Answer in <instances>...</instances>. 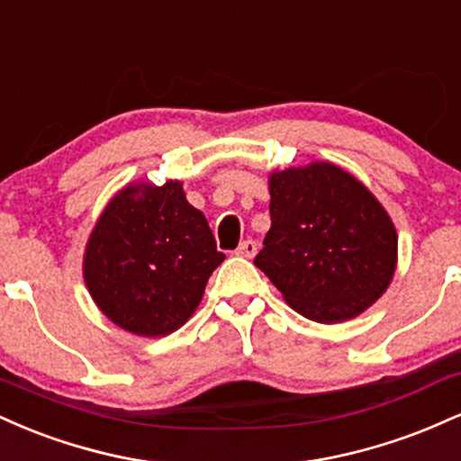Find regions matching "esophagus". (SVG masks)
<instances>
[{
  "label": "esophagus",
  "mask_w": 461,
  "mask_h": 461,
  "mask_svg": "<svg viewBox=\"0 0 461 461\" xmlns=\"http://www.w3.org/2000/svg\"><path fill=\"white\" fill-rule=\"evenodd\" d=\"M258 253V242L251 240V238H247V240H242L240 245L236 249V256L240 258H253Z\"/></svg>",
  "instance_id": "1"
}]
</instances>
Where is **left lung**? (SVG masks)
Returning a JSON list of instances; mask_svg holds the SVG:
<instances>
[{
  "label": "left lung",
  "instance_id": "obj_1",
  "mask_svg": "<svg viewBox=\"0 0 461 461\" xmlns=\"http://www.w3.org/2000/svg\"><path fill=\"white\" fill-rule=\"evenodd\" d=\"M271 230L256 267L305 319L366 312L396 271L399 236L370 190L331 162L271 171Z\"/></svg>",
  "mask_w": 461,
  "mask_h": 461
}]
</instances>
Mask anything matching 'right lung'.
<instances>
[{
	"label": "right lung",
	"instance_id": "obj_1",
	"mask_svg": "<svg viewBox=\"0 0 461 461\" xmlns=\"http://www.w3.org/2000/svg\"><path fill=\"white\" fill-rule=\"evenodd\" d=\"M225 256L182 182H134L99 214L84 284L105 319L134 336H168L194 314L210 275Z\"/></svg>",
	"mask_w": 461,
	"mask_h": 461
}]
</instances>
